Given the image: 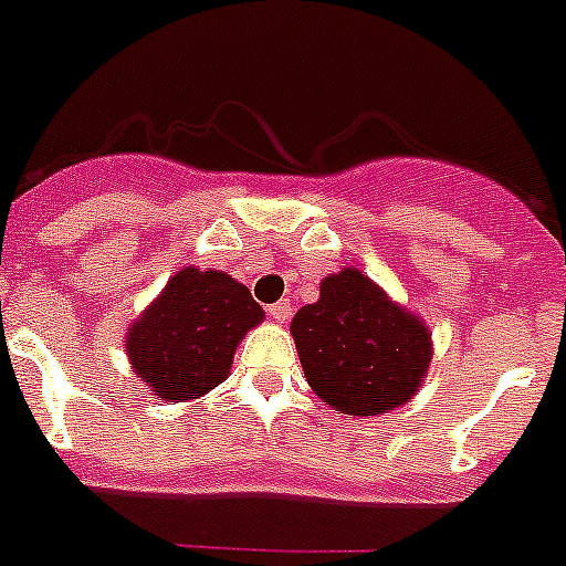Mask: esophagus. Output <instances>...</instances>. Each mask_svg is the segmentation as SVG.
Masks as SVG:
<instances>
[{
    "mask_svg": "<svg viewBox=\"0 0 566 566\" xmlns=\"http://www.w3.org/2000/svg\"><path fill=\"white\" fill-rule=\"evenodd\" d=\"M268 315H271L276 324H287L290 315H293V313H290V301H276L273 307H268Z\"/></svg>",
    "mask_w": 566,
    "mask_h": 566,
    "instance_id": "esophagus-1",
    "label": "esophagus"
}]
</instances>
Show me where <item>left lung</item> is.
<instances>
[{"label": "left lung", "mask_w": 566, "mask_h": 566, "mask_svg": "<svg viewBox=\"0 0 566 566\" xmlns=\"http://www.w3.org/2000/svg\"><path fill=\"white\" fill-rule=\"evenodd\" d=\"M290 332L310 388L346 416L390 413L413 399L432 360L424 321L357 268L329 273Z\"/></svg>", "instance_id": "left-lung-1"}]
</instances>
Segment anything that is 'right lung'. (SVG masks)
I'll use <instances>...</instances> for the list:
<instances>
[{
  "instance_id": "obj_1",
  "label": "right lung",
  "mask_w": 566,
  "mask_h": 566,
  "mask_svg": "<svg viewBox=\"0 0 566 566\" xmlns=\"http://www.w3.org/2000/svg\"><path fill=\"white\" fill-rule=\"evenodd\" d=\"M265 313L251 290L223 271L184 268L130 324L125 352L164 402H189L229 377L231 360Z\"/></svg>"
}]
</instances>
